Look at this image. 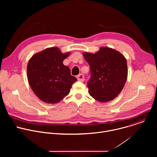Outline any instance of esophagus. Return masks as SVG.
Returning <instances> with one entry per match:
<instances>
[{
    "mask_svg": "<svg viewBox=\"0 0 157 157\" xmlns=\"http://www.w3.org/2000/svg\"><path fill=\"white\" fill-rule=\"evenodd\" d=\"M76 78H77V79L79 81H82V82L84 80V75L82 74H79V75H78L76 76Z\"/></svg>",
    "mask_w": 157,
    "mask_h": 157,
    "instance_id": "obj_1",
    "label": "esophagus"
}]
</instances>
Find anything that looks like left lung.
<instances>
[{"instance_id":"1","label":"left lung","mask_w":157,"mask_h":157,"mask_svg":"<svg viewBox=\"0 0 157 157\" xmlns=\"http://www.w3.org/2000/svg\"><path fill=\"white\" fill-rule=\"evenodd\" d=\"M91 75L87 82L89 93L99 102L115 99L122 91L127 78V64L119 52L102 47L95 53L84 52Z\"/></svg>"}]
</instances>
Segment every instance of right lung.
<instances>
[{
	"label": "right lung",
	"mask_w": 157,
	"mask_h": 157,
	"mask_svg": "<svg viewBox=\"0 0 157 157\" xmlns=\"http://www.w3.org/2000/svg\"><path fill=\"white\" fill-rule=\"evenodd\" d=\"M70 52L62 53L59 48L51 47L33 55L29 59L27 78L35 95L43 102L56 104L68 95L77 81L63 61Z\"/></svg>",
	"instance_id": "obj_1"
}]
</instances>
